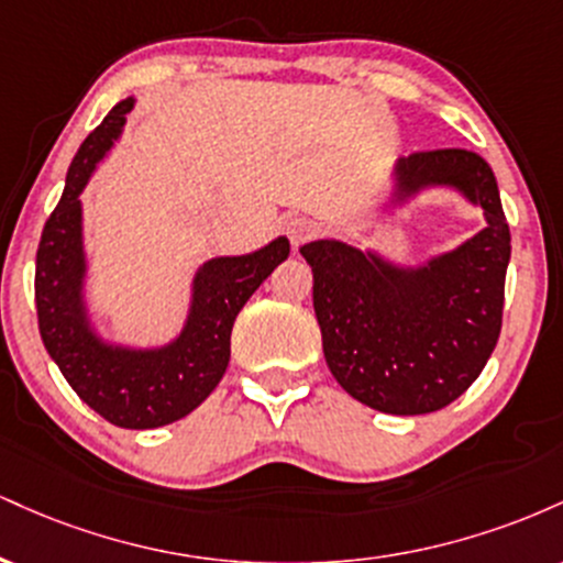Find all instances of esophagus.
<instances>
[{
    "instance_id": "obj_1",
    "label": "esophagus",
    "mask_w": 563,
    "mask_h": 563,
    "mask_svg": "<svg viewBox=\"0 0 563 563\" xmlns=\"http://www.w3.org/2000/svg\"><path fill=\"white\" fill-rule=\"evenodd\" d=\"M286 235H288L290 245H294V249H299V245H303V243L309 241V238L314 235V222H312V219H307V217L288 219V222H286Z\"/></svg>"
}]
</instances>
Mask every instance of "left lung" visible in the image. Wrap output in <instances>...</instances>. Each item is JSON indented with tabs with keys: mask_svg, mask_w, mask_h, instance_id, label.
I'll use <instances>...</instances> for the list:
<instances>
[{
	"mask_svg": "<svg viewBox=\"0 0 563 563\" xmlns=\"http://www.w3.org/2000/svg\"><path fill=\"white\" fill-rule=\"evenodd\" d=\"M394 200L448 185L482 206L487 228L416 269L394 267L341 241L301 245L312 267L322 352L341 389L391 416H423L455 402L497 344L510 230L495 174L461 147L421 151L394 166Z\"/></svg>",
	"mask_w": 563,
	"mask_h": 563,
	"instance_id": "obj_1",
	"label": "left lung"
}]
</instances>
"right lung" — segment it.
Instances as JSON below:
<instances>
[{
    "mask_svg": "<svg viewBox=\"0 0 563 563\" xmlns=\"http://www.w3.org/2000/svg\"><path fill=\"white\" fill-rule=\"evenodd\" d=\"M132 97L121 100L81 142L70 161L60 203L49 214L36 251V318L44 349L79 397L121 429H158L192 412L217 389L230 363L232 322L267 280L290 245L277 238L245 256L206 262L192 280L183 333L161 349L111 346L92 331L84 309L81 190L119 140Z\"/></svg>",
    "mask_w": 563,
    "mask_h": 563,
    "instance_id": "obj_1",
    "label": "right lung"
}]
</instances>
